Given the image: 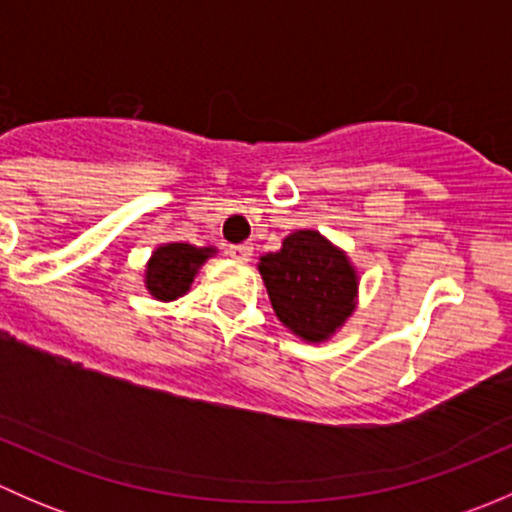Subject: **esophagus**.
<instances>
[{"instance_id":"34e87169","label":"esophagus","mask_w":512,"mask_h":512,"mask_svg":"<svg viewBox=\"0 0 512 512\" xmlns=\"http://www.w3.org/2000/svg\"><path fill=\"white\" fill-rule=\"evenodd\" d=\"M227 255L232 257V260H240V262H247L252 257V245L250 242H240V245H230L227 247Z\"/></svg>"}]
</instances>
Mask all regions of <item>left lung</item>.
Masks as SVG:
<instances>
[{"instance_id": "8db88e82", "label": "left lung", "mask_w": 512, "mask_h": 512, "mask_svg": "<svg viewBox=\"0 0 512 512\" xmlns=\"http://www.w3.org/2000/svg\"><path fill=\"white\" fill-rule=\"evenodd\" d=\"M257 267L277 319L307 342L329 339L354 312V267L319 232H292L282 250L260 257Z\"/></svg>"}]
</instances>
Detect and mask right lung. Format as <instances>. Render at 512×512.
Wrapping results in <instances>:
<instances>
[{
  "label": "right lung",
  "instance_id": "obj_1",
  "mask_svg": "<svg viewBox=\"0 0 512 512\" xmlns=\"http://www.w3.org/2000/svg\"><path fill=\"white\" fill-rule=\"evenodd\" d=\"M213 247H193L185 242H168L153 252L146 270V287L156 299L170 302L188 292L198 267L213 255Z\"/></svg>",
  "mask_w": 512,
  "mask_h": 512
}]
</instances>
